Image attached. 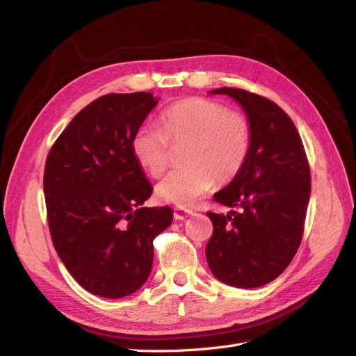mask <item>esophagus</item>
<instances>
[{
	"label": "esophagus",
	"instance_id": "1",
	"mask_svg": "<svg viewBox=\"0 0 356 356\" xmlns=\"http://www.w3.org/2000/svg\"><path fill=\"white\" fill-rule=\"evenodd\" d=\"M191 213H193L191 209L175 208V209H174V218H175V220H184V218H187L188 215H191Z\"/></svg>",
	"mask_w": 356,
	"mask_h": 356
}]
</instances>
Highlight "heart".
I'll return each mask as SVG.
<instances>
[{"label":"heart","mask_w":356,"mask_h":356,"mask_svg":"<svg viewBox=\"0 0 356 356\" xmlns=\"http://www.w3.org/2000/svg\"><path fill=\"white\" fill-rule=\"evenodd\" d=\"M157 127H144L132 138L135 160L153 177L169 166L170 145L187 141L184 168L170 172L157 186V196L186 207L217 181L229 184L243 169L251 152L248 118L207 98L172 104L160 114Z\"/></svg>","instance_id":"1"}]
</instances>
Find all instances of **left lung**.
Masks as SVG:
<instances>
[{"label": "left lung", "mask_w": 356, "mask_h": 356, "mask_svg": "<svg viewBox=\"0 0 356 356\" xmlns=\"http://www.w3.org/2000/svg\"><path fill=\"white\" fill-rule=\"evenodd\" d=\"M211 93L232 96L243 106L252 141L241 174L213 195L241 211L208 212L213 232L207 260L221 282L257 288L281 275L301 243L310 197L309 160L296 124L277 104L236 88Z\"/></svg>", "instance_id": "obj_1"}]
</instances>
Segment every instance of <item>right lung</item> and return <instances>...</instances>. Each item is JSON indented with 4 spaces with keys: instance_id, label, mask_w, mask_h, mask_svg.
Listing matches in <instances>:
<instances>
[{
    "instance_id": "right-lung-1",
    "label": "right lung",
    "mask_w": 356,
    "mask_h": 356,
    "mask_svg": "<svg viewBox=\"0 0 356 356\" xmlns=\"http://www.w3.org/2000/svg\"><path fill=\"white\" fill-rule=\"evenodd\" d=\"M157 101L148 92L110 93L75 115L51 145L44 168L47 222L67 270L89 293L122 298L141 288L153 241L174 215L143 208L153 187L132 154Z\"/></svg>"
}]
</instances>
